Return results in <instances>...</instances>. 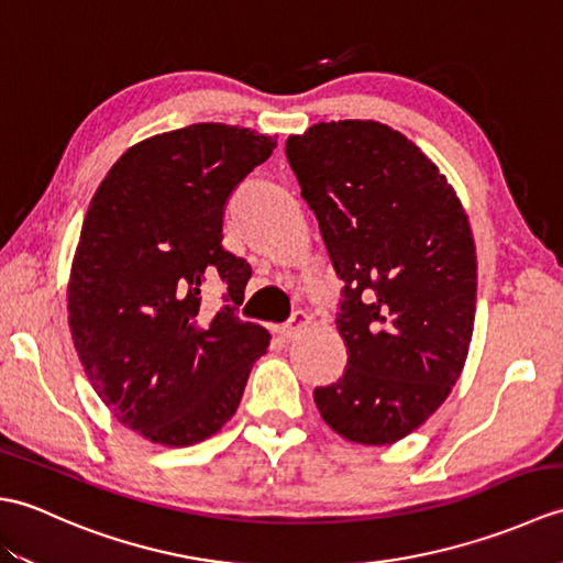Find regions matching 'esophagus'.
<instances>
[{
  "label": "esophagus",
  "mask_w": 563,
  "mask_h": 563,
  "mask_svg": "<svg viewBox=\"0 0 563 563\" xmlns=\"http://www.w3.org/2000/svg\"><path fill=\"white\" fill-rule=\"evenodd\" d=\"M307 324H309L307 314H305V312H295L292 319L288 321V324L278 329V336H280L283 341H292L295 336H300V333L307 329Z\"/></svg>",
  "instance_id": "34e87169"
}]
</instances>
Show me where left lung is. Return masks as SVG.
I'll list each match as a JSON object with an SVG mask.
<instances>
[{
	"label": "left lung",
	"instance_id": "1",
	"mask_svg": "<svg viewBox=\"0 0 563 563\" xmlns=\"http://www.w3.org/2000/svg\"><path fill=\"white\" fill-rule=\"evenodd\" d=\"M285 154L343 280L349 365L314 404L341 438L391 445L464 369L476 312L470 218L428 154L385 123H317Z\"/></svg>",
	"mask_w": 563,
	"mask_h": 563
}]
</instances>
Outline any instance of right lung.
<instances>
[{
	"instance_id": "1",
	"label": "right lung",
	"mask_w": 563,
	"mask_h": 563,
	"mask_svg": "<svg viewBox=\"0 0 563 563\" xmlns=\"http://www.w3.org/2000/svg\"><path fill=\"white\" fill-rule=\"evenodd\" d=\"M275 140L196 123L137 142L93 194L67 283V321L93 391L164 448L214 435L236 413L271 333L224 307L200 312L220 275L242 305L251 268L222 249L224 202Z\"/></svg>"
}]
</instances>
